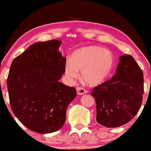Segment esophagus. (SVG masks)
Listing matches in <instances>:
<instances>
[{
	"instance_id": "34e87169",
	"label": "esophagus",
	"mask_w": 151,
	"mask_h": 151,
	"mask_svg": "<svg viewBox=\"0 0 151 151\" xmlns=\"http://www.w3.org/2000/svg\"><path fill=\"white\" fill-rule=\"evenodd\" d=\"M77 93L78 95H80V96H82V95H84V93H86V92H87V91L86 89H84V88L82 87H78L77 88Z\"/></svg>"
}]
</instances>
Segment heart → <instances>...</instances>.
Listing matches in <instances>:
<instances>
[{"mask_svg":"<svg viewBox=\"0 0 151 151\" xmlns=\"http://www.w3.org/2000/svg\"><path fill=\"white\" fill-rule=\"evenodd\" d=\"M114 64L112 53L99 46H87L78 49L71 55V61L65 64V73L70 80L78 76L82 71V78L86 84L98 85L111 73Z\"/></svg>","mask_w":151,"mask_h":151,"instance_id":"obj_1","label":"heart"}]
</instances>
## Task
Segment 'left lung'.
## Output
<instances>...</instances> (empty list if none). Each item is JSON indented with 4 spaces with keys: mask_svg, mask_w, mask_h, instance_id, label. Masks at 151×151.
<instances>
[{
    "mask_svg": "<svg viewBox=\"0 0 151 151\" xmlns=\"http://www.w3.org/2000/svg\"><path fill=\"white\" fill-rule=\"evenodd\" d=\"M111 80L95 86L91 94L96 104V120L109 128L131 120L141 107L144 95L143 72L133 56L122 55Z\"/></svg>",
    "mask_w": 151,
    "mask_h": 151,
    "instance_id": "left-lung-1",
    "label": "left lung"
}]
</instances>
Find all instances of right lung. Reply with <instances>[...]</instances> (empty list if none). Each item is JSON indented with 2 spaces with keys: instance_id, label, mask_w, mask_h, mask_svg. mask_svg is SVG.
Instances as JSON below:
<instances>
[{
  "instance_id": "obj_1",
  "label": "right lung",
  "mask_w": 151,
  "mask_h": 151,
  "mask_svg": "<svg viewBox=\"0 0 151 151\" xmlns=\"http://www.w3.org/2000/svg\"><path fill=\"white\" fill-rule=\"evenodd\" d=\"M60 40L36 42L14 59L7 80L10 106L31 131L50 133L61 129L68 105L76 97L74 87L59 82L66 58Z\"/></svg>"
}]
</instances>
